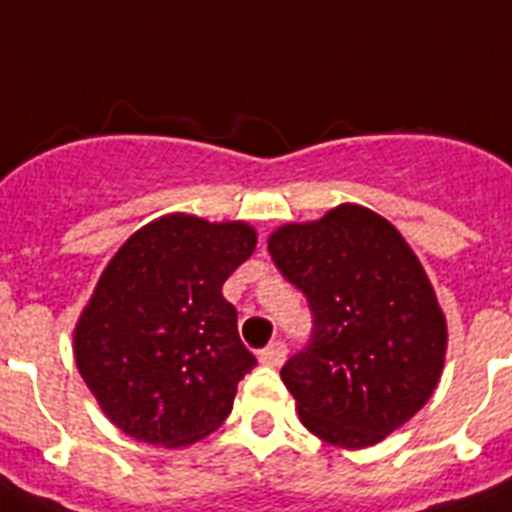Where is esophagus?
<instances>
[{
    "label": "esophagus",
    "mask_w": 512,
    "mask_h": 512,
    "mask_svg": "<svg viewBox=\"0 0 512 512\" xmlns=\"http://www.w3.org/2000/svg\"><path fill=\"white\" fill-rule=\"evenodd\" d=\"M285 356H287L285 345H282V342H272L269 348H264L259 353V363L261 366H269V369H277V366H282Z\"/></svg>",
    "instance_id": "esophagus-1"
}]
</instances>
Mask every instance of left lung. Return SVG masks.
I'll return each instance as SVG.
<instances>
[{"instance_id":"left-lung-1","label":"left lung","mask_w":512,"mask_h":512,"mask_svg":"<svg viewBox=\"0 0 512 512\" xmlns=\"http://www.w3.org/2000/svg\"><path fill=\"white\" fill-rule=\"evenodd\" d=\"M269 253L314 314L311 345L280 371L301 424L345 450L408 424L445 369L447 319L398 227L340 204L277 227Z\"/></svg>"}]
</instances>
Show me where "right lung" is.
<instances>
[{"label":"right lung","mask_w":512,"mask_h":512,"mask_svg":"<svg viewBox=\"0 0 512 512\" xmlns=\"http://www.w3.org/2000/svg\"><path fill=\"white\" fill-rule=\"evenodd\" d=\"M253 251L248 222L175 211L135 230L109 259L73 329V353L120 432L185 447L225 424L256 358L222 285Z\"/></svg>","instance_id":"obj_1"}]
</instances>
